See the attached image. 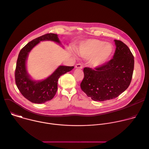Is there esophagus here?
Segmentation results:
<instances>
[{
    "mask_svg": "<svg viewBox=\"0 0 149 149\" xmlns=\"http://www.w3.org/2000/svg\"><path fill=\"white\" fill-rule=\"evenodd\" d=\"M75 68L78 69H82L83 67H82V65L81 64V63H77V64L75 65Z\"/></svg>",
    "mask_w": 149,
    "mask_h": 149,
    "instance_id": "obj_1",
    "label": "esophagus"
}]
</instances>
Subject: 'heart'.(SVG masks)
I'll list each match as a JSON object with an SVG mask.
<instances>
[{"label":"heart","mask_w":149,"mask_h":149,"mask_svg":"<svg viewBox=\"0 0 149 149\" xmlns=\"http://www.w3.org/2000/svg\"><path fill=\"white\" fill-rule=\"evenodd\" d=\"M113 50L111 44L93 39L82 42L78 48V53L84 58H90L91 66L97 68L104 65L110 59Z\"/></svg>","instance_id":"obj_1"}]
</instances>
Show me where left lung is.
Here are the masks:
<instances>
[{
    "label": "left lung",
    "instance_id": "1",
    "mask_svg": "<svg viewBox=\"0 0 149 149\" xmlns=\"http://www.w3.org/2000/svg\"><path fill=\"white\" fill-rule=\"evenodd\" d=\"M116 48L112 58L94 70L84 68L81 90L94 101H104L117 97L130 86L133 70L134 56L129 47L114 40Z\"/></svg>",
    "mask_w": 149,
    "mask_h": 149
}]
</instances>
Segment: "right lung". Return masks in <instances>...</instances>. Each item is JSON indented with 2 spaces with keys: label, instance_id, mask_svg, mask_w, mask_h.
<instances>
[{
  "label": "right lung",
  "instance_id": "1",
  "mask_svg": "<svg viewBox=\"0 0 149 149\" xmlns=\"http://www.w3.org/2000/svg\"><path fill=\"white\" fill-rule=\"evenodd\" d=\"M42 40H52L61 44L58 35L52 33H47L31 40L20 50L15 73V82L20 93L29 101L36 104L44 103L52 100L57 91L58 78L74 68L61 65L45 79L32 80L27 72L26 62L29 52Z\"/></svg>",
  "mask_w": 149,
  "mask_h": 149
}]
</instances>
